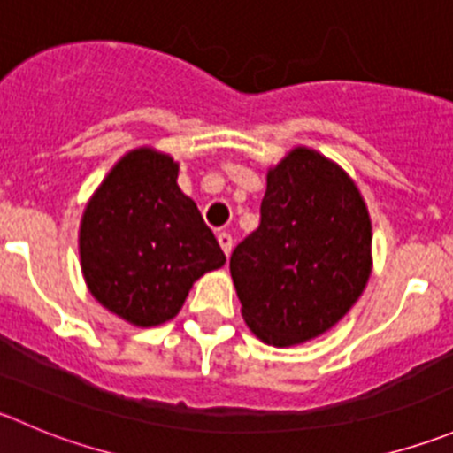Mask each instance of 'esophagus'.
<instances>
[{
  "label": "esophagus",
  "mask_w": 453,
  "mask_h": 453,
  "mask_svg": "<svg viewBox=\"0 0 453 453\" xmlns=\"http://www.w3.org/2000/svg\"><path fill=\"white\" fill-rule=\"evenodd\" d=\"M217 241H219V245H221L223 252H226V257H230V252H232V236L227 234V232H219Z\"/></svg>",
  "instance_id": "esophagus-1"
}]
</instances>
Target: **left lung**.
Masks as SVG:
<instances>
[{
  "instance_id": "left-lung-1",
  "label": "left lung",
  "mask_w": 453,
  "mask_h": 453,
  "mask_svg": "<svg viewBox=\"0 0 453 453\" xmlns=\"http://www.w3.org/2000/svg\"><path fill=\"white\" fill-rule=\"evenodd\" d=\"M245 325L292 348L343 319L372 274V219L357 181L296 146L267 170L261 223L230 257Z\"/></svg>"
}]
</instances>
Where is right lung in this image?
Wrapping results in <instances>:
<instances>
[{
  "mask_svg": "<svg viewBox=\"0 0 453 453\" xmlns=\"http://www.w3.org/2000/svg\"><path fill=\"white\" fill-rule=\"evenodd\" d=\"M177 179L173 157L150 146L134 148L110 168L79 223L88 289L134 327L174 319L195 280L226 263Z\"/></svg>",
  "mask_w": 453,
  "mask_h": 453,
  "instance_id": "1",
  "label": "right lung"
}]
</instances>
